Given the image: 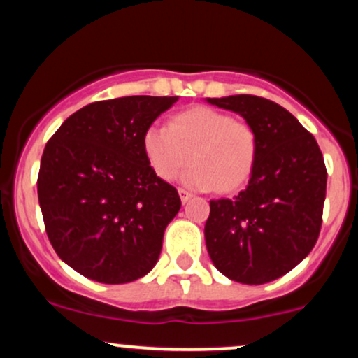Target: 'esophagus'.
Segmentation results:
<instances>
[{
	"mask_svg": "<svg viewBox=\"0 0 358 358\" xmlns=\"http://www.w3.org/2000/svg\"><path fill=\"white\" fill-rule=\"evenodd\" d=\"M178 193H180V199H182V202H188V200L192 199V193L188 190H185V188H178Z\"/></svg>",
	"mask_w": 358,
	"mask_h": 358,
	"instance_id": "obj_1",
	"label": "esophagus"
}]
</instances>
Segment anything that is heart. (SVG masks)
<instances>
[{
    "mask_svg": "<svg viewBox=\"0 0 358 358\" xmlns=\"http://www.w3.org/2000/svg\"><path fill=\"white\" fill-rule=\"evenodd\" d=\"M143 150L162 180H171L193 162L182 175L183 183L196 190L232 193L249 182L256 168L259 139L244 119L208 106H193L173 114L168 127H148Z\"/></svg>",
    "mask_w": 358,
    "mask_h": 358,
    "instance_id": "b5f03b06",
    "label": "heart"
}]
</instances>
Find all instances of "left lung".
I'll list each match as a JSON object with an SVG mask.
<instances>
[{"label": "left lung", "mask_w": 358, "mask_h": 358, "mask_svg": "<svg viewBox=\"0 0 358 358\" xmlns=\"http://www.w3.org/2000/svg\"><path fill=\"white\" fill-rule=\"evenodd\" d=\"M208 102L239 113L259 139L248 188L232 200H210L208 256L232 281L264 285L289 273L318 241L327 195L323 155L313 134L276 102L249 94Z\"/></svg>", "instance_id": "obj_1"}]
</instances>
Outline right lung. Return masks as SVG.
Segmentation results:
<instances>
[{
  "instance_id": "obj_1",
  "label": "right lung",
  "mask_w": 358,
  "mask_h": 358,
  "mask_svg": "<svg viewBox=\"0 0 358 358\" xmlns=\"http://www.w3.org/2000/svg\"><path fill=\"white\" fill-rule=\"evenodd\" d=\"M176 101L92 102L48 139L36 180L45 231L62 261L82 276L122 285L158 261L182 200L148 163L143 134Z\"/></svg>"
}]
</instances>
